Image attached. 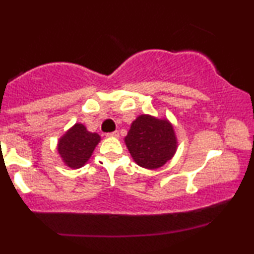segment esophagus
<instances>
[{
    "instance_id": "esophagus-1",
    "label": "esophagus",
    "mask_w": 254,
    "mask_h": 254,
    "mask_svg": "<svg viewBox=\"0 0 254 254\" xmlns=\"http://www.w3.org/2000/svg\"><path fill=\"white\" fill-rule=\"evenodd\" d=\"M106 136H109V137H119V132H118V131H113V132L107 133Z\"/></svg>"
}]
</instances>
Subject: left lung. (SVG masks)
Segmentation results:
<instances>
[{
    "label": "left lung",
    "instance_id": "obj_1",
    "mask_svg": "<svg viewBox=\"0 0 254 254\" xmlns=\"http://www.w3.org/2000/svg\"><path fill=\"white\" fill-rule=\"evenodd\" d=\"M124 142L133 161L145 170L162 167L178 149L173 124L150 115H139L131 123Z\"/></svg>",
    "mask_w": 254,
    "mask_h": 254
}]
</instances>
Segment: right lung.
Segmentation results:
<instances>
[{
	"mask_svg": "<svg viewBox=\"0 0 254 254\" xmlns=\"http://www.w3.org/2000/svg\"><path fill=\"white\" fill-rule=\"evenodd\" d=\"M100 141L99 133L90 132L82 123H76L58 138L57 151L64 165L77 170L88 162Z\"/></svg>",
	"mask_w": 254,
	"mask_h": 254,
	"instance_id": "right-lung-1",
	"label": "right lung"
}]
</instances>
